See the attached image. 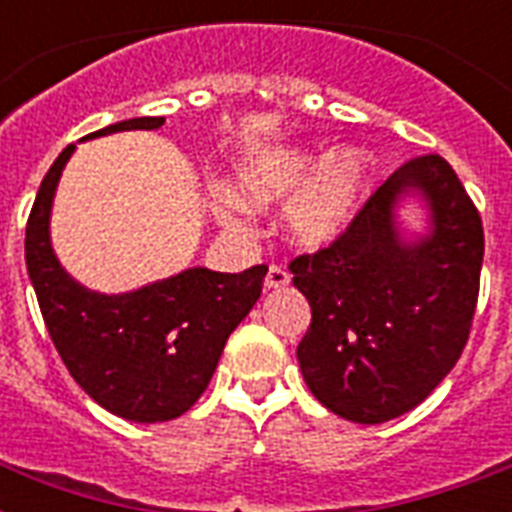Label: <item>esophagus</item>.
<instances>
[{"instance_id": "1", "label": "esophagus", "mask_w": 512, "mask_h": 512, "mask_svg": "<svg viewBox=\"0 0 512 512\" xmlns=\"http://www.w3.org/2000/svg\"><path fill=\"white\" fill-rule=\"evenodd\" d=\"M289 284V273L287 268H281V265H271L268 268V276H265V289H281Z\"/></svg>"}]
</instances>
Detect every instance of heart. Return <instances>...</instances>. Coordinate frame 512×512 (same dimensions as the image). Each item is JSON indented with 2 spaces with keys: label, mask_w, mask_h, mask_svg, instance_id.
<instances>
[{
  "label": "heart",
  "mask_w": 512,
  "mask_h": 512,
  "mask_svg": "<svg viewBox=\"0 0 512 512\" xmlns=\"http://www.w3.org/2000/svg\"><path fill=\"white\" fill-rule=\"evenodd\" d=\"M374 185V156L361 146H340L321 156L303 146H260L233 167L228 191L244 207L287 201L281 228L297 249L332 247L356 223ZM225 228H239L231 199L212 204Z\"/></svg>",
  "instance_id": "obj_1"
}]
</instances>
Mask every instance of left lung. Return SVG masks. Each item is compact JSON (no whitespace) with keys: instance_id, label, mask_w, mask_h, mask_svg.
<instances>
[{"instance_id":"obj_1","label":"left lung","mask_w":512,"mask_h":512,"mask_svg":"<svg viewBox=\"0 0 512 512\" xmlns=\"http://www.w3.org/2000/svg\"><path fill=\"white\" fill-rule=\"evenodd\" d=\"M406 203L426 212L422 232L403 223ZM481 263V215L449 162L398 167L340 241L289 265L311 305L297 361L313 396L358 425L412 412L468 342Z\"/></svg>"}]
</instances>
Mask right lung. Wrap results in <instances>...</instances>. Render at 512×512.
Returning <instances> with one entry per match:
<instances>
[{"instance_id":"1","label":"right lung","mask_w":512,"mask_h":512,"mask_svg":"<svg viewBox=\"0 0 512 512\" xmlns=\"http://www.w3.org/2000/svg\"><path fill=\"white\" fill-rule=\"evenodd\" d=\"M164 116L108 124L82 140L159 130ZM76 146L44 175L26 225V268L63 364L87 396L130 422H167L207 390L231 332L263 292L268 268L241 273L185 268L170 279L106 295L60 265L50 239L52 201Z\"/></svg>"}]
</instances>
